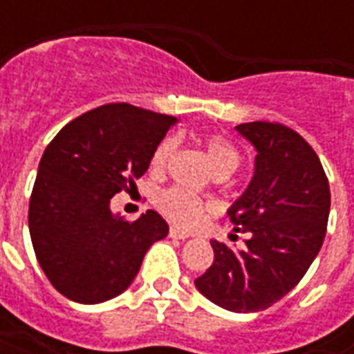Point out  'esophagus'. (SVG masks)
<instances>
[{
	"label": "esophagus",
	"instance_id": "34e87169",
	"mask_svg": "<svg viewBox=\"0 0 354 354\" xmlns=\"http://www.w3.org/2000/svg\"><path fill=\"white\" fill-rule=\"evenodd\" d=\"M170 237L180 239V241H185V239L189 237V233L184 230H180V227H176V225H172V227H170Z\"/></svg>",
	"mask_w": 354,
	"mask_h": 354
}]
</instances>
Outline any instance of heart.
<instances>
[{
  "label": "heart",
  "instance_id": "1",
  "mask_svg": "<svg viewBox=\"0 0 354 354\" xmlns=\"http://www.w3.org/2000/svg\"><path fill=\"white\" fill-rule=\"evenodd\" d=\"M172 147L174 144L170 138L162 140L161 144L155 147L151 161H149V167L153 172H162L167 169L170 157H172ZM201 147L207 155V161L214 170V174L227 176L239 167L241 155H239L237 147L223 136H218V134L205 136L201 140ZM159 208L172 222L180 223V225H192L199 220L207 205L197 195H193L184 187H170L159 195Z\"/></svg>",
  "mask_w": 354,
  "mask_h": 354
}]
</instances>
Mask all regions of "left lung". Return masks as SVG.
Returning <instances> with one entry per match:
<instances>
[{
    "instance_id": "1",
    "label": "left lung",
    "mask_w": 354,
    "mask_h": 354,
    "mask_svg": "<svg viewBox=\"0 0 354 354\" xmlns=\"http://www.w3.org/2000/svg\"><path fill=\"white\" fill-rule=\"evenodd\" d=\"M235 131L256 149L252 180L227 208L248 239L245 248L210 241L214 261L195 286L227 311L258 313L286 296L317 258L330 185L313 147L288 127L256 121Z\"/></svg>"
}]
</instances>
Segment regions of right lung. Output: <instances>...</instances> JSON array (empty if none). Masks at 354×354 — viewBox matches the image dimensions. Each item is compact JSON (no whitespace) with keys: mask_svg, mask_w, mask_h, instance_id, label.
Masks as SVG:
<instances>
[{"mask_svg":"<svg viewBox=\"0 0 354 354\" xmlns=\"http://www.w3.org/2000/svg\"><path fill=\"white\" fill-rule=\"evenodd\" d=\"M176 123L131 104H108L73 119L47 146L28 227L43 273L62 296L94 305L123 294L149 246L169 235L155 210L124 222L109 201L134 187Z\"/></svg>","mask_w":354,"mask_h":354,"instance_id":"add662e5","label":"right lung"}]
</instances>
